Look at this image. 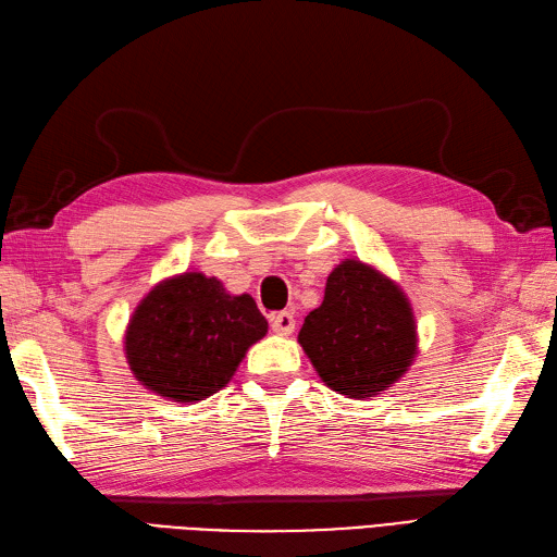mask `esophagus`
<instances>
[{"instance_id":"34e87169","label":"esophagus","mask_w":557,"mask_h":557,"mask_svg":"<svg viewBox=\"0 0 557 557\" xmlns=\"http://www.w3.org/2000/svg\"><path fill=\"white\" fill-rule=\"evenodd\" d=\"M272 330L276 335H290L295 330V315L290 311H278V313H272Z\"/></svg>"}]
</instances>
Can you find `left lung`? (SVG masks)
<instances>
[{
  "instance_id": "left-lung-1",
  "label": "left lung",
  "mask_w": 557,
  "mask_h": 557,
  "mask_svg": "<svg viewBox=\"0 0 557 557\" xmlns=\"http://www.w3.org/2000/svg\"><path fill=\"white\" fill-rule=\"evenodd\" d=\"M297 342L330 388L363 400L410 370L417 323L396 281L349 258L330 272L323 302L307 315Z\"/></svg>"
}]
</instances>
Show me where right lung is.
Returning a JSON list of instances; mask_svg holds the SVG:
<instances>
[{"label": "right lung", "instance_id": "1", "mask_svg": "<svg viewBox=\"0 0 557 557\" xmlns=\"http://www.w3.org/2000/svg\"><path fill=\"white\" fill-rule=\"evenodd\" d=\"M250 295L185 272L159 281L135 307L124 351L145 388L173 403H197L230 384L246 351L267 335Z\"/></svg>", "mask_w": 557, "mask_h": 557}]
</instances>
